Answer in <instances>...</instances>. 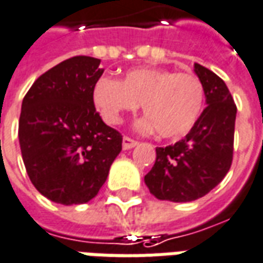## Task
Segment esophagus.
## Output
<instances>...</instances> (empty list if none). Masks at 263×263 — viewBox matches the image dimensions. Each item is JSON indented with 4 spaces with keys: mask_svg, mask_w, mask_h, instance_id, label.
<instances>
[{
    "mask_svg": "<svg viewBox=\"0 0 263 263\" xmlns=\"http://www.w3.org/2000/svg\"><path fill=\"white\" fill-rule=\"evenodd\" d=\"M139 144V141L133 140V139H130V137H127V136H124L123 137V150H130V148H133V147H136Z\"/></svg>",
    "mask_w": 263,
    "mask_h": 263,
    "instance_id": "esophagus-1",
    "label": "esophagus"
}]
</instances>
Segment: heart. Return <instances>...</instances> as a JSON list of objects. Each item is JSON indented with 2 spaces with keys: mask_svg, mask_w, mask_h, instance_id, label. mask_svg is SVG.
Segmentation results:
<instances>
[{
  "mask_svg": "<svg viewBox=\"0 0 263 263\" xmlns=\"http://www.w3.org/2000/svg\"><path fill=\"white\" fill-rule=\"evenodd\" d=\"M93 105L109 124H119L123 115L141 105L146 119L140 128L153 130L164 139L187 135L201 116L205 93L193 73H176L168 69L135 68L122 81L100 78L92 92Z\"/></svg>",
  "mask_w": 263,
  "mask_h": 263,
  "instance_id": "b5f03b06",
  "label": "heart"
}]
</instances>
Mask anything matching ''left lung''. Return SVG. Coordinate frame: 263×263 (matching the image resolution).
I'll return each mask as SVG.
<instances>
[{
    "label": "left lung",
    "instance_id": "obj_1",
    "mask_svg": "<svg viewBox=\"0 0 263 263\" xmlns=\"http://www.w3.org/2000/svg\"><path fill=\"white\" fill-rule=\"evenodd\" d=\"M206 107L176 144L156 148V163L144 182L156 198L188 202L208 194L230 171L234 154L236 106L225 82L194 63Z\"/></svg>",
    "mask_w": 263,
    "mask_h": 263
}]
</instances>
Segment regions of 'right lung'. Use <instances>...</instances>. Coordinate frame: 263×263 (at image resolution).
Listing matches in <instances>:
<instances>
[{
  "instance_id": "right-lung-1",
  "label": "right lung",
  "mask_w": 263,
  "mask_h": 263,
  "mask_svg": "<svg viewBox=\"0 0 263 263\" xmlns=\"http://www.w3.org/2000/svg\"><path fill=\"white\" fill-rule=\"evenodd\" d=\"M100 59L73 57L33 82L22 100L18 137L33 187L48 200L85 204L98 195L122 135L103 123L92 92Z\"/></svg>"
}]
</instances>
